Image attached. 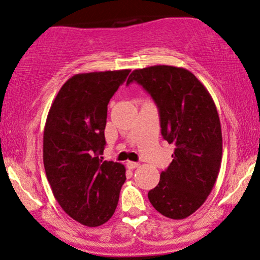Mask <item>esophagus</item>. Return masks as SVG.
<instances>
[{
  "label": "esophagus",
  "instance_id": "1",
  "mask_svg": "<svg viewBox=\"0 0 260 260\" xmlns=\"http://www.w3.org/2000/svg\"><path fill=\"white\" fill-rule=\"evenodd\" d=\"M140 164L139 162H136V161H127V168L128 169H137L139 168Z\"/></svg>",
  "mask_w": 260,
  "mask_h": 260
}]
</instances>
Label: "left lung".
I'll list each match as a JSON object with an SVG mask.
<instances>
[{"label":"left lung","instance_id":"left-lung-1","mask_svg":"<svg viewBox=\"0 0 260 260\" xmlns=\"http://www.w3.org/2000/svg\"><path fill=\"white\" fill-rule=\"evenodd\" d=\"M137 82L154 100L161 136L175 145L172 161L148 191L151 205L166 217L182 220L205 203L219 176L222 133L215 103L196 76L171 65L134 70Z\"/></svg>","mask_w":260,"mask_h":260}]
</instances>
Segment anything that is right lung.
Segmentation results:
<instances>
[{"label":"right lung","mask_w":260,"mask_h":260,"mask_svg":"<svg viewBox=\"0 0 260 260\" xmlns=\"http://www.w3.org/2000/svg\"><path fill=\"white\" fill-rule=\"evenodd\" d=\"M131 70L77 74L61 86L44 128L43 159L54 199L65 213L88 227L106 223L115 212L126 169L102 161L108 103Z\"/></svg>","instance_id":"add662e5"}]
</instances>
